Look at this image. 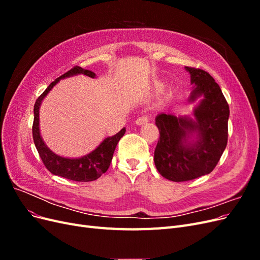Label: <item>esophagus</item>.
Segmentation results:
<instances>
[{"instance_id":"34e87169","label":"esophagus","mask_w":260,"mask_h":260,"mask_svg":"<svg viewBox=\"0 0 260 260\" xmlns=\"http://www.w3.org/2000/svg\"><path fill=\"white\" fill-rule=\"evenodd\" d=\"M148 121V117L147 116H142V117H139L138 119L136 120V124L138 125H143Z\"/></svg>"}]
</instances>
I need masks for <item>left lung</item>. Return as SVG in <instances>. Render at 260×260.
<instances>
[{"instance_id": "8db88e82", "label": "left lung", "mask_w": 260, "mask_h": 260, "mask_svg": "<svg viewBox=\"0 0 260 260\" xmlns=\"http://www.w3.org/2000/svg\"><path fill=\"white\" fill-rule=\"evenodd\" d=\"M191 76L188 103L198 102L192 116L160 113L155 123L159 140L154 162L159 174L170 181L182 182L210 174L228 142L230 111L218 83L202 69L185 67Z\"/></svg>"}]
</instances>
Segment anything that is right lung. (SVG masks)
I'll return each instance as SVG.
<instances>
[{
  "label": "right lung",
  "instance_id": "1",
  "mask_svg": "<svg viewBox=\"0 0 260 260\" xmlns=\"http://www.w3.org/2000/svg\"><path fill=\"white\" fill-rule=\"evenodd\" d=\"M77 75H85L90 78H95L96 75L91 70L83 69L81 67H74L69 72L55 79L46 90L38 98L34 108L35 119L32 125V136L34 142L40 155L41 159L50 172L55 176H59L65 179H69L78 182H89L99 179L102 175L107 171L109 165L112 162L115 148L119 142V140L123 137L125 128H122L119 132L116 133L113 137L105 138L100 145L93 149L92 152L84 156L78 157V158H69V157H62L55 154L53 151L45 144L41 137L40 132V119H39V113L43 100L48 95L50 91L56 85L61 79L69 78Z\"/></svg>",
  "mask_w": 260,
  "mask_h": 260
}]
</instances>
